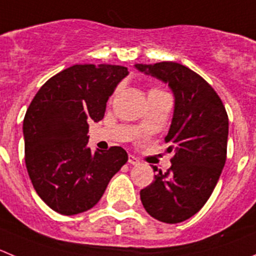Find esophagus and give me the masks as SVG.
<instances>
[{"instance_id": "1", "label": "esophagus", "mask_w": 256, "mask_h": 256, "mask_svg": "<svg viewBox=\"0 0 256 256\" xmlns=\"http://www.w3.org/2000/svg\"><path fill=\"white\" fill-rule=\"evenodd\" d=\"M128 163L133 164V166H137V164H140V160L137 157H134L133 154H130L128 156Z\"/></svg>"}]
</instances>
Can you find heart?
<instances>
[{"instance_id": "heart-1", "label": "heart", "mask_w": 256, "mask_h": 256, "mask_svg": "<svg viewBox=\"0 0 256 256\" xmlns=\"http://www.w3.org/2000/svg\"><path fill=\"white\" fill-rule=\"evenodd\" d=\"M153 90H157V89H153Z\"/></svg>"}]
</instances>
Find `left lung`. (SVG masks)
<instances>
[{"instance_id": "left-lung-1", "label": "left lung", "mask_w": 256, "mask_h": 256, "mask_svg": "<svg viewBox=\"0 0 256 256\" xmlns=\"http://www.w3.org/2000/svg\"><path fill=\"white\" fill-rule=\"evenodd\" d=\"M134 68L168 84L174 96V118L164 138L171 144L167 150H174L172 166L140 190V201L156 220L182 222L202 208L220 178L228 148V113L212 86L184 65L163 62Z\"/></svg>"}]
</instances>
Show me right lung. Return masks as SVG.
Returning a JSON list of instances; mask_svg holds the SVG:
<instances>
[{"instance_id":"obj_1","label":"right lung","mask_w":256,"mask_h":256,"mask_svg":"<svg viewBox=\"0 0 256 256\" xmlns=\"http://www.w3.org/2000/svg\"><path fill=\"white\" fill-rule=\"evenodd\" d=\"M128 75L119 65H72L40 88L24 119L25 162L44 202L62 215L98 204L112 177L128 160L122 147L92 152L89 122H99L116 85Z\"/></svg>"}]
</instances>
